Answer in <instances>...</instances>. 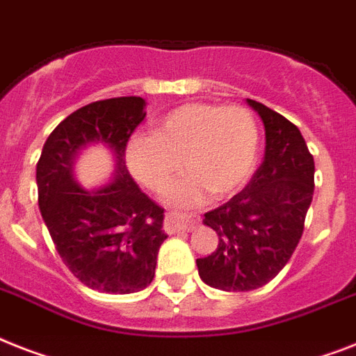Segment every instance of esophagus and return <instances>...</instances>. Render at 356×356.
Returning <instances> with one entry per match:
<instances>
[{
    "label": "esophagus",
    "instance_id": "34e87169",
    "mask_svg": "<svg viewBox=\"0 0 356 356\" xmlns=\"http://www.w3.org/2000/svg\"><path fill=\"white\" fill-rule=\"evenodd\" d=\"M199 227V218H190V219H181L173 213H168L164 218V228L170 234L181 232V230H195Z\"/></svg>",
    "mask_w": 356,
    "mask_h": 356
}]
</instances>
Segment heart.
I'll use <instances>...</instances> for the list:
<instances>
[{"label": "heart", "mask_w": 356, "mask_h": 356, "mask_svg": "<svg viewBox=\"0 0 356 356\" xmlns=\"http://www.w3.org/2000/svg\"><path fill=\"white\" fill-rule=\"evenodd\" d=\"M258 126L243 106L184 104L164 115L155 135H135L128 157L133 175L153 192H164L184 170L190 172L170 192V201L193 207L207 195L230 197L243 188L258 157Z\"/></svg>", "instance_id": "b5f03b06"}]
</instances>
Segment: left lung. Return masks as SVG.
Wrapping results in <instances>:
<instances>
[{
	"instance_id": "8db88e82",
	"label": "left lung",
	"mask_w": 356,
	"mask_h": 356,
	"mask_svg": "<svg viewBox=\"0 0 356 356\" xmlns=\"http://www.w3.org/2000/svg\"><path fill=\"white\" fill-rule=\"evenodd\" d=\"M265 126V159L248 186L204 213L218 248L197 259L199 276L221 291H254L289 263L302 239L314 192V159L291 120L247 100Z\"/></svg>"
}]
</instances>
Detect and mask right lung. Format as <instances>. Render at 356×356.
Returning <instances> with one entry per match:
<instances>
[{
	"label": "right lung",
	"mask_w": 356,
	"mask_h": 356,
	"mask_svg": "<svg viewBox=\"0 0 356 356\" xmlns=\"http://www.w3.org/2000/svg\"><path fill=\"white\" fill-rule=\"evenodd\" d=\"M140 97L97 100L71 113L43 144L36 164L38 204L60 258L83 285L100 293L143 291L155 276L164 208L129 175L126 148L143 122ZM91 142L118 155V179L88 193L72 181V159Z\"/></svg>",
	"instance_id": "obj_1"
}]
</instances>
